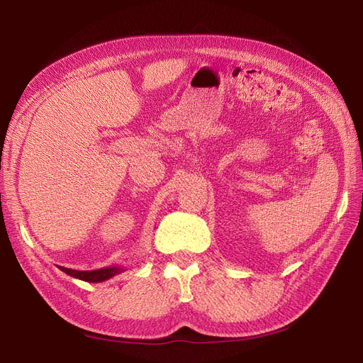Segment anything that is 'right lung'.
Instances as JSON below:
<instances>
[{
    "instance_id": "right-lung-1",
    "label": "right lung",
    "mask_w": 363,
    "mask_h": 363,
    "mask_svg": "<svg viewBox=\"0 0 363 363\" xmlns=\"http://www.w3.org/2000/svg\"><path fill=\"white\" fill-rule=\"evenodd\" d=\"M59 269L74 279L89 281V283L106 281L108 279H112L113 276H116V274H121L125 271L124 267H106V268L92 269V271H79V269H71V268H65V267H59Z\"/></svg>"
}]
</instances>
